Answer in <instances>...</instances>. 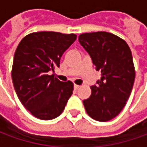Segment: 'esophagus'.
Returning a JSON list of instances; mask_svg holds the SVG:
<instances>
[{"mask_svg":"<svg viewBox=\"0 0 147 147\" xmlns=\"http://www.w3.org/2000/svg\"><path fill=\"white\" fill-rule=\"evenodd\" d=\"M74 90H78L80 88V86H78V85H74Z\"/></svg>","mask_w":147,"mask_h":147,"instance_id":"1","label":"esophagus"}]
</instances>
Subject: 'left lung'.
Here are the masks:
<instances>
[{
  "label": "left lung",
  "mask_w": 147,
  "mask_h": 147,
  "mask_svg": "<svg viewBox=\"0 0 147 147\" xmlns=\"http://www.w3.org/2000/svg\"><path fill=\"white\" fill-rule=\"evenodd\" d=\"M78 41L102 75L90 87V97L83 101L85 109L96 121H110L124 108L133 88L135 70L130 49L107 32L82 33Z\"/></svg>",
  "instance_id": "1"
}]
</instances>
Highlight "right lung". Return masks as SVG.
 <instances>
[{
    "mask_svg": "<svg viewBox=\"0 0 147 147\" xmlns=\"http://www.w3.org/2000/svg\"><path fill=\"white\" fill-rule=\"evenodd\" d=\"M77 35L57 32H37L25 37L14 54L12 79L22 105L34 117L51 120L65 109L74 90L70 81L62 82L49 75L60 66L64 52Z\"/></svg>",
    "mask_w": 147,
    "mask_h": 147,
    "instance_id": "right-lung-1",
    "label": "right lung"
}]
</instances>
